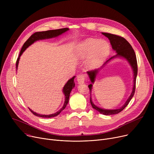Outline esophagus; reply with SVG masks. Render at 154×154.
I'll return each instance as SVG.
<instances>
[{
	"label": "esophagus",
	"mask_w": 154,
	"mask_h": 154,
	"mask_svg": "<svg viewBox=\"0 0 154 154\" xmlns=\"http://www.w3.org/2000/svg\"><path fill=\"white\" fill-rule=\"evenodd\" d=\"M77 80L78 84H84V81H85V75L84 74H79V75H77Z\"/></svg>",
	"instance_id": "1"
}]
</instances>
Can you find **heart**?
Here are the masks:
<instances>
[{"label":"heart","instance_id":"1","mask_svg":"<svg viewBox=\"0 0 154 154\" xmlns=\"http://www.w3.org/2000/svg\"><path fill=\"white\" fill-rule=\"evenodd\" d=\"M110 46L106 40L88 38L79 45L77 55L81 59H87L86 66L88 69L99 67L109 55Z\"/></svg>","mask_w":154,"mask_h":154}]
</instances>
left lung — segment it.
<instances>
[{"label": "left lung", "mask_w": 154, "mask_h": 154, "mask_svg": "<svg viewBox=\"0 0 154 154\" xmlns=\"http://www.w3.org/2000/svg\"><path fill=\"white\" fill-rule=\"evenodd\" d=\"M102 34L103 35L107 37L109 39L110 42L112 45V48L117 52V54L116 55L112 57L111 58H110L109 60H107L106 62H105V63L103 65L107 63L109 61H110V60L114 59L116 57H122V58L125 59L129 62V63H130V65H131V66L132 67V69L133 72H134V85H133V88H132V93H131V95L129 96L128 99L125 102V103L120 108L117 109H114V110H107V109H101L97 106H96L92 102V98H91V94L90 102L92 105V108H94L96 110H97L100 113V114H102L103 115H106V116L114 115V114H119V112H122L127 106V105L128 104L129 102H130L131 100L132 99V98L133 97V96L134 95L135 91V84H136V78H137V70H138V68H137V62L135 53L133 49V48L131 46V45L128 42L127 40H126V39H125L122 37H120L119 35H114V34L105 33V32H102ZM101 68L98 69H95L94 70L88 71L87 72V74L88 75V77H89V78L91 79V81L92 82V84L88 85V88H89L91 94L92 92V85H93L92 84L94 83L95 80V78H96V75L98 74Z\"/></svg>", "instance_id": "left-lung-1"}]
</instances>
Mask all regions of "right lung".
<instances>
[{
  "mask_svg": "<svg viewBox=\"0 0 154 154\" xmlns=\"http://www.w3.org/2000/svg\"><path fill=\"white\" fill-rule=\"evenodd\" d=\"M69 30V28H63V29H56V30H50L43 31V32H35V33L32 34L27 39V41L23 44V45L21 48V50H20L19 57L17 58V62H16V69H17V67H18L20 57L21 56L22 53L26 51V49L29 46H30V45L34 43L35 41H37V40L56 37H57V36L62 34L63 33H64V32H66V31H67ZM74 78H75V76L73 77L72 79H69L67 81V82L65 84V85L63 88V93L64 94V95H65V101H64L63 107L59 111L54 113V114H50V115H42V114H37V113L32 111L30 108H29V109L30 110V112L32 113V114L37 117H43V118H51V117L57 116L59 114H60V113L66 107L67 105L69 102L70 92L72 90V88H74L75 86V83L74 82Z\"/></svg>",
  "mask_w": 154,
  "mask_h": 154,
  "instance_id": "add662e5",
  "label": "right lung"
}]
</instances>
